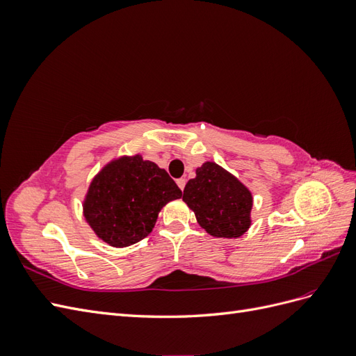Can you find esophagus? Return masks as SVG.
<instances>
[{"instance_id":"34e87169","label":"esophagus","mask_w":356,"mask_h":356,"mask_svg":"<svg viewBox=\"0 0 356 356\" xmlns=\"http://www.w3.org/2000/svg\"><path fill=\"white\" fill-rule=\"evenodd\" d=\"M177 184H178V187H179L181 190H184V187H186V178H179V179H177Z\"/></svg>"}]
</instances>
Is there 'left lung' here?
Masks as SVG:
<instances>
[{"mask_svg": "<svg viewBox=\"0 0 356 356\" xmlns=\"http://www.w3.org/2000/svg\"><path fill=\"white\" fill-rule=\"evenodd\" d=\"M182 200L213 238H241L252 224V193L215 161H204L196 169V178L186 184Z\"/></svg>", "mask_w": 356, "mask_h": 356, "instance_id": "1", "label": "left lung"}]
</instances>
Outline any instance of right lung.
<instances>
[{
  "mask_svg": "<svg viewBox=\"0 0 356 356\" xmlns=\"http://www.w3.org/2000/svg\"><path fill=\"white\" fill-rule=\"evenodd\" d=\"M181 196L175 181L154 161L141 154L122 156L93 177L83 215L101 241L126 248L147 238L161 208Z\"/></svg>",
  "mask_w": 356,
  "mask_h": 356,
  "instance_id": "add662e5",
  "label": "right lung"
}]
</instances>
